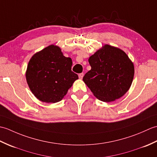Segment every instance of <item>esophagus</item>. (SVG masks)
<instances>
[{
  "label": "esophagus",
  "instance_id": "1",
  "mask_svg": "<svg viewBox=\"0 0 157 157\" xmlns=\"http://www.w3.org/2000/svg\"><path fill=\"white\" fill-rule=\"evenodd\" d=\"M84 73H79V74L78 75V76H79V79H82V78H83V77H84Z\"/></svg>",
  "mask_w": 157,
  "mask_h": 157
}]
</instances>
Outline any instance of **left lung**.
<instances>
[{"mask_svg":"<svg viewBox=\"0 0 157 157\" xmlns=\"http://www.w3.org/2000/svg\"><path fill=\"white\" fill-rule=\"evenodd\" d=\"M91 69L83 81L96 98L112 102L128 91L134 75V67L125 52L105 45L89 58Z\"/></svg>","mask_w":157,"mask_h":157,"instance_id":"1","label":"left lung"}]
</instances>
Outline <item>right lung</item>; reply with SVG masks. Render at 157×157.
<instances>
[{
	"instance_id": "obj_1",
	"label": "right lung",
	"mask_w": 157,
	"mask_h": 157,
	"mask_svg": "<svg viewBox=\"0 0 157 157\" xmlns=\"http://www.w3.org/2000/svg\"><path fill=\"white\" fill-rule=\"evenodd\" d=\"M71 66V59L63 56L56 46H48L36 53L29 61L25 74L32 92L42 102L61 101L78 79Z\"/></svg>"
}]
</instances>
